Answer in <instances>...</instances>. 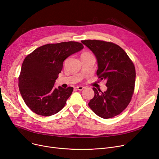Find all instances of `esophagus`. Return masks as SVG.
Wrapping results in <instances>:
<instances>
[{
  "label": "esophagus",
  "mask_w": 159,
  "mask_h": 159,
  "mask_svg": "<svg viewBox=\"0 0 159 159\" xmlns=\"http://www.w3.org/2000/svg\"><path fill=\"white\" fill-rule=\"evenodd\" d=\"M85 88L84 86H77V89L79 91H82Z\"/></svg>",
  "instance_id": "esophagus-1"
}]
</instances>
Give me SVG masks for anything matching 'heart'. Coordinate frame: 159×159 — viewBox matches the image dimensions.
<instances>
[{
	"label": "heart",
	"mask_w": 159,
	"mask_h": 159,
	"mask_svg": "<svg viewBox=\"0 0 159 159\" xmlns=\"http://www.w3.org/2000/svg\"><path fill=\"white\" fill-rule=\"evenodd\" d=\"M84 54H89V53H82V55H84Z\"/></svg>",
	"instance_id": "heart-1"
}]
</instances>
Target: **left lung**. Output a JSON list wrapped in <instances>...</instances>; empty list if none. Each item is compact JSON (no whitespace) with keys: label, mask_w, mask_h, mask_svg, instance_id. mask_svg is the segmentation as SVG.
I'll return each instance as SVG.
<instances>
[{"label":"left lung","mask_w":159,"mask_h":159,"mask_svg":"<svg viewBox=\"0 0 159 159\" xmlns=\"http://www.w3.org/2000/svg\"><path fill=\"white\" fill-rule=\"evenodd\" d=\"M81 43L95 55L97 75L106 81L107 88L104 92L93 88L95 96L88 105L100 117L112 118L126 109L131 101L136 77L134 64L124 50L114 43L97 40Z\"/></svg>","instance_id":"8db88e82"}]
</instances>
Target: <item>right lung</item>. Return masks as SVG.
Instances as JSON below:
<instances>
[{
  "instance_id": "obj_1",
  "label": "right lung",
  "mask_w": 159,
  "mask_h": 159,
  "mask_svg": "<svg viewBox=\"0 0 159 159\" xmlns=\"http://www.w3.org/2000/svg\"><path fill=\"white\" fill-rule=\"evenodd\" d=\"M83 45L77 42L48 44L35 49L22 63L19 87L24 102L41 116L60 111L70 97L73 88H54L65 59L80 52Z\"/></svg>"
}]
</instances>
